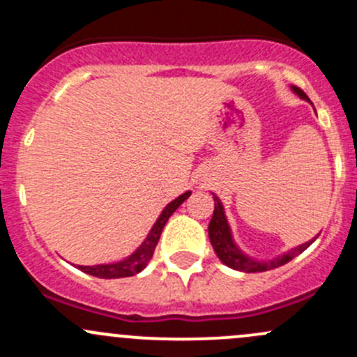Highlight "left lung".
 Masks as SVG:
<instances>
[{
    "label": "left lung",
    "mask_w": 357,
    "mask_h": 357,
    "mask_svg": "<svg viewBox=\"0 0 357 357\" xmlns=\"http://www.w3.org/2000/svg\"><path fill=\"white\" fill-rule=\"evenodd\" d=\"M291 91L295 95L301 96L302 100H307V95L302 91L297 86H291ZM208 238H211L212 247H214V252L218 254V257L221 259L222 264L229 266L231 269H236V271L243 273H262L269 271V269L280 268V266L287 264L291 259L297 257L298 254L305 250L316 238H312L311 242H305L302 245L290 248L285 254L278 255V257H273L269 261H257V259H252L250 255H247L245 252L240 250V247L236 245L235 240H233L231 228L228 225V219H226L225 207H222L221 200L214 195V214H212L211 222H208Z\"/></svg>",
    "instance_id": "1"
}]
</instances>
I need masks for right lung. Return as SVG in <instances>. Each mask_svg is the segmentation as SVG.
Returning a JSON list of instances; mask_svg holds the SVG:
<instances>
[{"label":"right lung","mask_w":357,"mask_h":357,"mask_svg":"<svg viewBox=\"0 0 357 357\" xmlns=\"http://www.w3.org/2000/svg\"><path fill=\"white\" fill-rule=\"evenodd\" d=\"M192 195V192H186L183 195H179L178 199L172 200L171 204H167L162 211V214L158 215V219L155 221V225L152 226L150 233L146 235V238L143 240V243L132 252L131 255H128L126 259L117 262H110V264H96V266H77L81 271L88 273V275L96 276V278H128V276H135L136 273L143 271L146 268V264L150 262L152 259L153 250H155L158 238H160V233L164 229L165 222L167 219L171 218L172 212L179 207L188 197Z\"/></svg>","instance_id":"add662e5"}]
</instances>
